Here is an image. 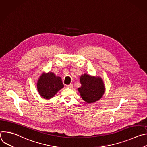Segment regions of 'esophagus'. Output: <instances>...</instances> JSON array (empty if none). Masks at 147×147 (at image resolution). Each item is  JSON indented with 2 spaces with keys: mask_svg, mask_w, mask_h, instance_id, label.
Returning <instances> with one entry per match:
<instances>
[{
  "mask_svg": "<svg viewBox=\"0 0 147 147\" xmlns=\"http://www.w3.org/2000/svg\"><path fill=\"white\" fill-rule=\"evenodd\" d=\"M66 87H67V88H73V84H69V85H66Z\"/></svg>",
  "mask_w": 147,
  "mask_h": 147,
  "instance_id": "obj_1",
  "label": "esophagus"
}]
</instances>
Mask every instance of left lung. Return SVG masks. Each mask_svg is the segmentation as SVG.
Here are the masks:
<instances>
[{
    "label": "left lung",
    "instance_id": "obj_1",
    "mask_svg": "<svg viewBox=\"0 0 147 147\" xmlns=\"http://www.w3.org/2000/svg\"><path fill=\"white\" fill-rule=\"evenodd\" d=\"M81 87L78 88L81 97L86 102L94 103L99 100L105 92V86L102 79L87 74L80 76Z\"/></svg>",
    "mask_w": 147,
    "mask_h": 147
}]
</instances>
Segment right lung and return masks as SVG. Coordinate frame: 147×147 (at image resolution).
I'll list each match as a JSON object with an SVG mask.
<instances>
[{
    "label": "right lung",
    "instance_id": "add662e5",
    "mask_svg": "<svg viewBox=\"0 0 147 147\" xmlns=\"http://www.w3.org/2000/svg\"><path fill=\"white\" fill-rule=\"evenodd\" d=\"M63 87L61 77L56 76L52 72L42 74L37 81L39 94L45 99L53 97Z\"/></svg>",
    "mask_w": 147,
    "mask_h": 147
}]
</instances>
